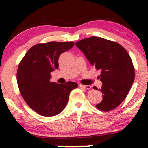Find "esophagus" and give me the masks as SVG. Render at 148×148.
Returning a JSON list of instances; mask_svg holds the SVG:
<instances>
[{
  "mask_svg": "<svg viewBox=\"0 0 148 148\" xmlns=\"http://www.w3.org/2000/svg\"><path fill=\"white\" fill-rule=\"evenodd\" d=\"M79 87L81 88H84V89H86V90H90L91 88L90 86H84V85H82V84L80 85Z\"/></svg>",
  "mask_w": 148,
  "mask_h": 148,
  "instance_id": "obj_1",
  "label": "esophagus"
}]
</instances>
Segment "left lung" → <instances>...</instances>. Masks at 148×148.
Instances as JSON below:
<instances>
[{
	"label": "left lung",
	"instance_id": "obj_1",
	"mask_svg": "<svg viewBox=\"0 0 148 148\" xmlns=\"http://www.w3.org/2000/svg\"><path fill=\"white\" fill-rule=\"evenodd\" d=\"M76 46L97 70L103 86V94L98 109L110 111L118 107L127 97L135 78L132 58L123 46L117 42L97 37H90L77 42ZM94 89L98 90L95 86Z\"/></svg>",
	"mask_w": 148,
	"mask_h": 148
}]
</instances>
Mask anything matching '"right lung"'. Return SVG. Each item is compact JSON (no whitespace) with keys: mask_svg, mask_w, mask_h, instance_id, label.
I'll list each match as a JSON object with an SVG mask.
<instances>
[{"mask_svg":"<svg viewBox=\"0 0 148 148\" xmlns=\"http://www.w3.org/2000/svg\"><path fill=\"white\" fill-rule=\"evenodd\" d=\"M74 42L37 44L27 51L18 64L16 80L20 93L30 108L40 115L52 117L63 111L75 82H51V72L58 68L60 54L72 48Z\"/></svg>","mask_w":148,"mask_h":148,"instance_id":"add662e5","label":"right lung"}]
</instances>
